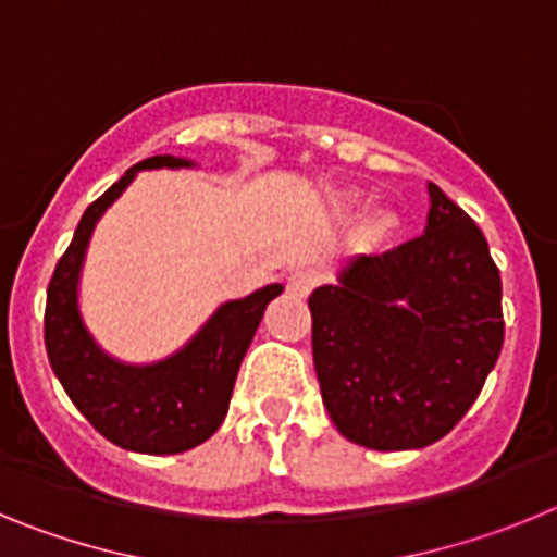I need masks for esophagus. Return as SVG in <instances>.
<instances>
[{
    "label": "esophagus",
    "instance_id": "esophagus-1",
    "mask_svg": "<svg viewBox=\"0 0 557 557\" xmlns=\"http://www.w3.org/2000/svg\"><path fill=\"white\" fill-rule=\"evenodd\" d=\"M314 287V275L309 270H295L287 278V293L295 295V298H307Z\"/></svg>",
    "mask_w": 557,
    "mask_h": 557
}]
</instances>
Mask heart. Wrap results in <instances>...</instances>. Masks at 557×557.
Masks as SVG:
<instances>
[{
	"label": "heart",
	"instance_id": "1",
	"mask_svg": "<svg viewBox=\"0 0 557 557\" xmlns=\"http://www.w3.org/2000/svg\"><path fill=\"white\" fill-rule=\"evenodd\" d=\"M379 225H382V223H379Z\"/></svg>",
	"mask_w": 557,
	"mask_h": 557
}]
</instances>
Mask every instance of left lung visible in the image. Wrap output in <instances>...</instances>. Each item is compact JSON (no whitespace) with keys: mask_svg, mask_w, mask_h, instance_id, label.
<instances>
[{"mask_svg":"<svg viewBox=\"0 0 557 557\" xmlns=\"http://www.w3.org/2000/svg\"><path fill=\"white\" fill-rule=\"evenodd\" d=\"M309 309L323 405L339 435L376 451L424 449L455 430L505 339L488 243L435 184L424 234L354 256Z\"/></svg>","mask_w":557,"mask_h":557,"instance_id":"1","label":"left lung"}]
</instances>
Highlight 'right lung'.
<instances>
[{
    "label": "right lung",
    "instance_id": "right-lung-1",
    "mask_svg": "<svg viewBox=\"0 0 557 557\" xmlns=\"http://www.w3.org/2000/svg\"><path fill=\"white\" fill-rule=\"evenodd\" d=\"M161 166L181 170L195 164L175 156H152L102 191L83 211L72 245L52 273L44 314L49 366L66 396L102 437L141 455H178L220 430L250 339L268 304L284 289L282 284H268L239 301L223 304L184 348L150 366H131L102 351L77 304L88 239L136 172Z\"/></svg>",
    "mask_w": 557,
    "mask_h": 557
}]
</instances>
